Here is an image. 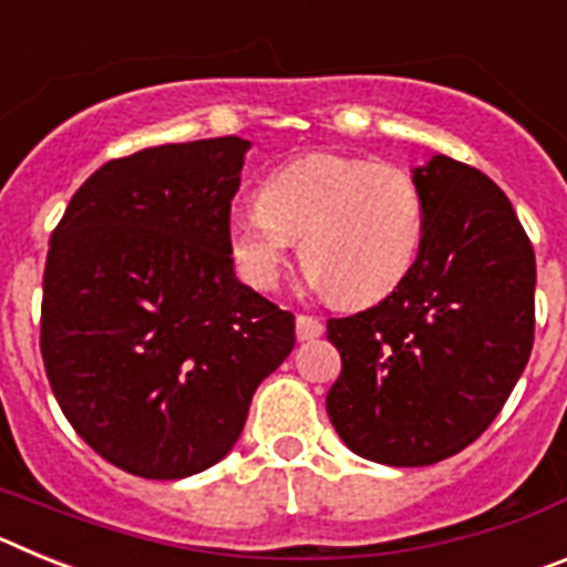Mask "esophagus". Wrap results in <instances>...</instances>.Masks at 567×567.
<instances>
[{"instance_id":"1","label":"esophagus","mask_w":567,"mask_h":567,"mask_svg":"<svg viewBox=\"0 0 567 567\" xmlns=\"http://www.w3.org/2000/svg\"><path fill=\"white\" fill-rule=\"evenodd\" d=\"M295 332H298V340H315L323 334V323L312 315H298L295 318Z\"/></svg>"}]
</instances>
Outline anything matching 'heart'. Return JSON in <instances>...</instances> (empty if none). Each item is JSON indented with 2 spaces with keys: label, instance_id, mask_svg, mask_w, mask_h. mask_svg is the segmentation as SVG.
Returning <instances> with one entry per match:
<instances>
[{
  "label": "heart",
  "instance_id": "obj_1",
  "mask_svg": "<svg viewBox=\"0 0 567 567\" xmlns=\"http://www.w3.org/2000/svg\"><path fill=\"white\" fill-rule=\"evenodd\" d=\"M425 238V202L400 167L338 153L303 155L260 184L258 207L227 229L235 269L269 292L289 264L292 240L312 287L340 303H372L412 272Z\"/></svg>",
  "mask_w": 567,
  "mask_h": 567
}]
</instances>
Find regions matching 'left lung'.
<instances>
[{"mask_svg":"<svg viewBox=\"0 0 567 567\" xmlns=\"http://www.w3.org/2000/svg\"><path fill=\"white\" fill-rule=\"evenodd\" d=\"M425 238L378 307L332 318L343 369L334 432L372 463L417 468L463 452L497 417L534 346L537 260L503 189L432 155L412 169Z\"/></svg>","mask_w":567,"mask_h":567,"instance_id":"1","label":"left lung"}]
</instances>
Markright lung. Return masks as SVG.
Wrapping results in <instances>:
<instances>
[{"instance_id": "right-lung-1", "label": "right lung", "mask_w": 567, "mask_h": 567, "mask_svg": "<svg viewBox=\"0 0 567 567\" xmlns=\"http://www.w3.org/2000/svg\"><path fill=\"white\" fill-rule=\"evenodd\" d=\"M252 144H162L99 167L44 264L42 358L79 437L144 480L233 452L295 318L235 278L229 207Z\"/></svg>"}]
</instances>
